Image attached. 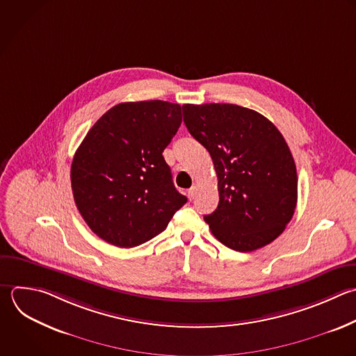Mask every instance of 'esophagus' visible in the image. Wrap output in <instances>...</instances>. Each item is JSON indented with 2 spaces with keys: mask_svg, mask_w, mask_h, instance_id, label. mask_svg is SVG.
Wrapping results in <instances>:
<instances>
[{
  "mask_svg": "<svg viewBox=\"0 0 356 356\" xmlns=\"http://www.w3.org/2000/svg\"><path fill=\"white\" fill-rule=\"evenodd\" d=\"M196 191H197V189H196V186H192L191 189H188V192H186V193H188V197H189V200H193V199H195Z\"/></svg>",
  "mask_w": 356,
  "mask_h": 356,
  "instance_id": "obj_1",
  "label": "esophagus"
}]
</instances>
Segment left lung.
Returning <instances> with one entry per match:
<instances>
[{
  "instance_id": "left-lung-1",
  "label": "left lung",
  "mask_w": 356,
  "mask_h": 356,
  "mask_svg": "<svg viewBox=\"0 0 356 356\" xmlns=\"http://www.w3.org/2000/svg\"><path fill=\"white\" fill-rule=\"evenodd\" d=\"M189 134L211 156L220 202L204 216L213 235L238 252L273 242L298 199L291 150L271 121L236 104H184Z\"/></svg>"
}]
</instances>
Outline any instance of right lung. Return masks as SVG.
<instances>
[{
  "label": "right lung",
  "instance_id": "1",
  "mask_svg": "<svg viewBox=\"0 0 356 356\" xmlns=\"http://www.w3.org/2000/svg\"><path fill=\"white\" fill-rule=\"evenodd\" d=\"M181 122L179 104L121 103L88 132L74 156L71 185L81 216L97 236L118 248L142 245L188 202L163 157Z\"/></svg>",
  "mask_w": 356,
  "mask_h": 356
}]
</instances>
